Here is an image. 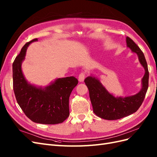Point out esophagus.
<instances>
[{"mask_svg": "<svg viewBox=\"0 0 157 157\" xmlns=\"http://www.w3.org/2000/svg\"><path fill=\"white\" fill-rule=\"evenodd\" d=\"M84 78H85V73L84 72H82L80 73L78 75V80L80 82H83L84 80Z\"/></svg>", "mask_w": 157, "mask_h": 157, "instance_id": "1", "label": "esophagus"}]
</instances>
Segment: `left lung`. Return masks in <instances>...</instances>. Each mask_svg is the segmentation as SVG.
Returning a JSON list of instances; mask_svg holds the SVG:
<instances>
[{"instance_id": "obj_1", "label": "left lung", "mask_w": 157, "mask_h": 157, "mask_svg": "<svg viewBox=\"0 0 157 157\" xmlns=\"http://www.w3.org/2000/svg\"><path fill=\"white\" fill-rule=\"evenodd\" d=\"M128 48L136 53L141 65L145 69L140 91L131 96L115 97L109 93L97 78L89 76L84 82L89 90L93 111L97 116L105 120H117L136 112L143 103L149 86V71L145 56L139 46L130 38L126 37Z\"/></svg>"}]
</instances>
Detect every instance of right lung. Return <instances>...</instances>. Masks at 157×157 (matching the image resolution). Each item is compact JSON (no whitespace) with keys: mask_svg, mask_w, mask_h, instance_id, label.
<instances>
[{"mask_svg":"<svg viewBox=\"0 0 157 157\" xmlns=\"http://www.w3.org/2000/svg\"><path fill=\"white\" fill-rule=\"evenodd\" d=\"M37 39L23 46L12 65L13 88L18 105L33 122L44 124L63 122L69 116V99L78 84L74 77L59 78L44 88L36 87L27 81L21 70L27 47Z\"/></svg>","mask_w":157,"mask_h":157,"instance_id":"right-lung-1","label":"right lung"}]
</instances>
